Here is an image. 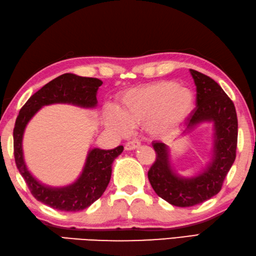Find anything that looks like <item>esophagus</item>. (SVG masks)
Wrapping results in <instances>:
<instances>
[{"label":"esophagus","mask_w":256,"mask_h":256,"mask_svg":"<svg viewBox=\"0 0 256 256\" xmlns=\"http://www.w3.org/2000/svg\"><path fill=\"white\" fill-rule=\"evenodd\" d=\"M141 142L138 140H132V141H128L125 143V150H134V148H136L140 146Z\"/></svg>","instance_id":"34e87169"}]
</instances>
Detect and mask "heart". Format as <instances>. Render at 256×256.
<instances>
[{
    "mask_svg": "<svg viewBox=\"0 0 256 256\" xmlns=\"http://www.w3.org/2000/svg\"><path fill=\"white\" fill-rule=\"evenodd\" d=\"M192 92L172 80L158 82L130 90L120 102L118 110L110 108L108 124L120 132L148 120L153 133H166L178 126L192 112Z\"/></svg>",
    "mask_w": 256,
    "mask_h": 256,
    "instance_id": "heart-1",
    "label": "heart"
}]
</instances>
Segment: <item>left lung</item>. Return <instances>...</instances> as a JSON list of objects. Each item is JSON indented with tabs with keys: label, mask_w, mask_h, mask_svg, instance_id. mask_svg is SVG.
<instances>
[{
	"label": "left lung",
	"mask_w": 256,
	"mask_h": 256,
	"mask_svg": "<svg viewBox=\"0 0 256 256\" xmlns=\"http://www.w3.org/2000/svg\"><path fill=\"white\" fill-rule=\"evenodd\" d=\"M197 87V108L184 123L189 132L205 120L215 124V153L205 172L192 179H181L170 169L168 146L162 142L152 144L156 161L148 178L158 196L176 207H190L208 200L220 192L222 182L233 166L238 148V115L233 100L210 77L190 69Z\"/></svg>",
	"instance_id": "8db88e82"
}]
</instances>
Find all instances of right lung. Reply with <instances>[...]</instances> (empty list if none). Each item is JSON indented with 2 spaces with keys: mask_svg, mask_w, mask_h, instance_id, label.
Returning <instances> with one entry per match:
<instances>
[{
  "mask_svg": "<svg viewBox=\"0 0 256 256\" xmlns=\"http://www.w3.org/2000/svg\"><path fill=\"white\" fill-rule=\"evenodd\" d=\"M103 84L100 80L64 74L34 92L22 106L13 130L16 164L28 188L36 200L62 212H78L90 207L104 194L112 174V164L123 152L118 146L113 150L94 148L88 154L80 178L66 188L54 189L39 184L26 170L22 154V136L26 123L41 106L52 103H72L92 108L97 103L96 92Z\"/></svg>",
  "mask_w": 256,
  "mask_h": 256,
  "instance_id": "add662e5",
  "label": "right lung"
}]
</instances>
